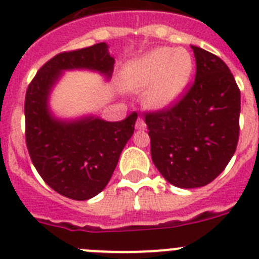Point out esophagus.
Wrapping results in <instances>:
<instances>
[{"instance_id": "obj_1", "label": "esophagus", "mask_w": 259, "mask_h": 259, "mask_svg": "<svg viewBox=\"0 0 259 259\" xmlns=\"http://www.w3.org/2000/svg\"><path fill=\"white\" fill-rule=\"evenodd\" d=\"M135 127H136V130L141 131V130H145V128H147V124H145V121L143 120V119L139 118L138 120H136V124H135Z\"/></svg>"}]
</instances>
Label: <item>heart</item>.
<instances>
[{
	"label": "heart",
	"instance_id": "1",
	"mask_svg": "<svg viewBox=\"0 0 259 259\" xmlns=\"http://www.w3.org/2000/svg\"><path fill=\"white\" fill-rule=\"evenodd\" d=\"M194 72V59L185 48L149 51L121 68L119 85L130 93H144V105L153 111L173 107L186 92Z\"/></svg>",
	"mask_w": 259,
	"mask_h": 259
}]
</instances>
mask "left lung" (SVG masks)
<instances>
[{
    "instance_id": "8db88e82",
    "label": "left lung",
    "mask_w": 259,
    "mask_h": 259,
    "mask_svg": "<svg viewBox=\"0 0 259 259\" xmlns=\"http://www.w3.org/2000/svg\"><path fill=\"white\" fill-rule=\"evenodd\" d=\"M195 82L180 102L145 114L152 161L169 183L181 189L208 185L235 154L240 134L241 96L227 64L191 46Z\"/></svg>"
}]
</instances>
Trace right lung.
<instances>
[{
  "instance_id": "obj_1",
  "label": "right lung",
  "mask_w": 259,
  "mask_h": 259,
  "mask_svg": "<svg viewBox=\"0 0 259 259\" xmlns=\"http://www.w3.org/2000/svg\"><path fill=\"white\" fill-rule=\"evenodd\" d=\"M114 63L106 43L61 52L37 70L26 93V144L32 163L51 189L73 200H88L107 186L134 135L138 114L120 121L96 115L56 118L50 107L51 92L65 70H92L110 79Z\"/></svg>"
}]
</instances>
